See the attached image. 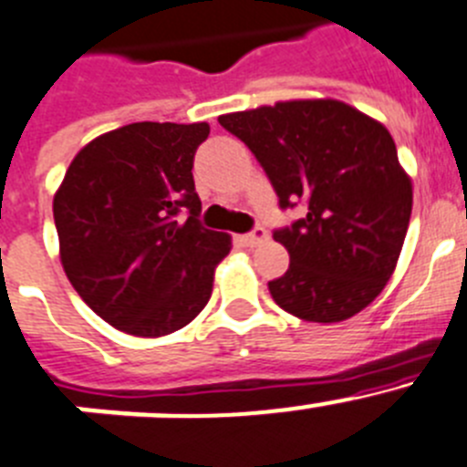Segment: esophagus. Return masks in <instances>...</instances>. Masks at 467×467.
<instances>
[{"instance_id":"esophagus-1","label":"esophagus","mask_w":467,"mask_h":467,"mask_svg":"<svg viewBox=\"0 0 467 467\" xmlns=\"http://www.w3.org/2000/svg\"><path fill=\"white\" fill-rule=\"evenodd\" d=\"M242 242H244V246H249V249H254V246H260V244L267 242V233H265L263 228H255L254 233L244 234Z\"/></svg>"}]
</instances>
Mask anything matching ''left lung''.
<instances>
[{
	"mask_svg": "<svg viewBox=\"0 0 467 467\" xmlns=\"http://www.w3.org/2000/svg\"><path fill=\"white\" fill-rule=\"evenodd\" d=\"M249 146L279 207L306 216L275 230L291 265L270 281L284 312L314 323L351 318L384 291L411 216V182L389 130L337 99H291L218 116Z\"/></svg>",
	"mask_w": 467,
	"mask_h": 467,
	"instance_id": "1",
	"label": "left lung"
}]
</instances>
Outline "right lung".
I'll list each match as a JSON object with an SVG mask.
<instances>
[{
	"label": "right lung",
	"mask_w": 467,
	"mask_h": 467,
	"mask_svg": "<svg viewBox=\"0 0 467 467\" xmlns=\"http://www.w3.org/2000/svg\"><path fill=\"white\" fill-rule=\"evenodd\" d=\"M207 137V123L111 130L78 150L53 197L67 279L123 333L162 337L188 326L233 249L230 234L197 218L192 161Z\"/></svg>",
	"instance_id": "1"
}]
</instances>
